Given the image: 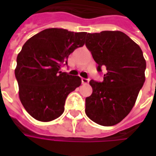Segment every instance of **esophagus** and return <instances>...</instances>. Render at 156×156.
Segmentation results:
<instances>
[{
    "label": "esophagus",
    "instance_id": "esophagus-1",
    "mask_svg": "<svg viewBox=\"0 0 156 156\" xmlns=\"http://www.w3.org/2000/svg\"><path fill=\"white\" fill-rule=\"evenodd\" d=\"M82 83H83V84H88V83H89V79L88 78H82Z\"/></svg>",
    "mask_w": 156,
    "mask_h": 156
}]
</instances>
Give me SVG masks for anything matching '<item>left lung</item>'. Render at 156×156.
I'll return each mask as SVG.
<instances>
[{"mask_svg": "<svg viewBox=\"0 0 156 156\" xmlns=\"http://www.w3.org/2000/svg\"><path fill=\"white\" fill-rule=\"evenodd\" d=\"M85 45L98 63L97 70H107L103 82H89L93 93L85 99V113L103 126L117 124L133 108L145 80L142 50L119 31L87 33Z\"/></svg>", "mask_w": 156, "mask_h": 156, "instance_id": "obj_1", "label": "left lung"}]
</instances>
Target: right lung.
Returning <instances> with one entry per match:
<instances>
[{"mask_svg":"<svg viewBox=\"0 0 156 156\" xmlns=\"http://www.w3.org/2000/svg\"><path fill=\"white\" fill-rule=\"evenodd\" d=\"M87 32L45 29L26 41L17 55L15 76L19 98L29 115L41 122L60 117L68 95L81 85L78 76L60 71L68 56L85 43Z\"/></svg>","mask_w":156,"mask_h":156,"instance_id":"right-lung-1","label":"right lung"}]
</instances>
